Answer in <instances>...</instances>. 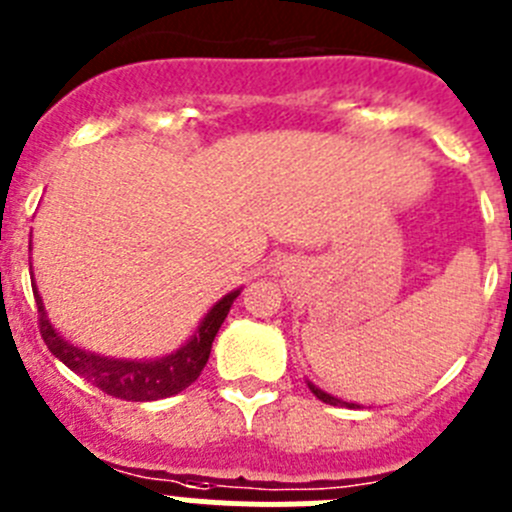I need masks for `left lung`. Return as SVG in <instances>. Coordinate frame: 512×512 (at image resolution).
<instances>
[{"mask_svg":"<svg viewBox=\"0 0 512 512\" xmlns=\"http://www.w3.org/2000/svg\"><path fill=\"white\" fill-rule=\"evenodd\" d=\"M309 388H312V393L317 398H320V401H325V403H330V406H355V403H345V401H340V398H335V396H330V393H325V391H320V388H314L312 383H309Z\"/></svg>","mask_w":512,"mask_h":512,"instance_id":"8db88e82","label":"left lung"}]
</instances>
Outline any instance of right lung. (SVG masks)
<instances>
[{
	"label": "right lung",
	"mask_w": 512,
	"mask_h": 512,
	"mask_svg": "<svg viewBox=\"0 0 512 512\" xmlns=\"http://www.w3.org/2000/svg\"><path fill=\"white\" fill-rule=\"evenodd\" d=\"M32 292H35L37 302V327H40V335L50 353L63 360L73 373L86 378L91 386L101 388L103 393L114 398H126V401H157V398L175 396V393L185 391L190 383L198 381V375L203 373L205 363H208L210 348H213V340L223 325L225 314L231 312L233 299L241 294L231 292L228 297L220 299L185 348L167 355V358L137 363V360L101 358V355L86 353V350L65 342L45 317V307H42L37 289H32Z\"/></svg>",
	"instance_id": "right-lung-1"
}]
</instances>
